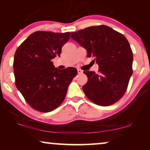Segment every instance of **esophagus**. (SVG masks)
Instances as JSON below:
<instances>
[{
  "instance_id": "esophagus-1",
  "label": "esophagus",
  "mask_w": 150,
  "mask_h": 150,
  "mask_svg": "<svg viewBox=\"0 0 150 150\" xmlns=\"http://www.w3.org/2000/svg\"><path fill=\"white\" fill-rule=\"evenodd\" d=\"M83 72V71L82 70V69H78V74H82Z\"/></svg>"
}]
</instances>
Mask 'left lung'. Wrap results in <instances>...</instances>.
Returning <instances> with one entry per match:
<instances>
[{"mask_svg":"<svg viewBox=\"0 0 150 150\" xmlns=\"http://www.w3.org/2000/svg\"><path fill=\"white\" fill-rule=\"evenodd\" d=\"M71 38L99 66L98 74L83 71L88 78L83 87L86 96L98 105L115 103L126 91L133 72L132 51L126 37L109 26L99 25L71 32Z\"/></svg>","mask_w":150,"mask_h":150,"instance_id":"obj_1","label":"left lung"}]
</instances>
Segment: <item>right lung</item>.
<instances>
[{
  "label": "right lung",
  "mask_w": 150,
  "mask_h": 150,
  "mask_svg": "<svg viewBox=\"0 0 150 150\" xmlns=\"http://www.w3.org/2000/svg\"><path fill=\"white\" fill-rule=\"evenodd\" d=\"M69 39V32L36 31L16 51L13 66L16 87L38 111L50 112L58 107L77 74L74 67L59 69L51 61L60 56L62 46Z\"/></svg>",
  "instance_id": "add662e5"
}]
</instances>
